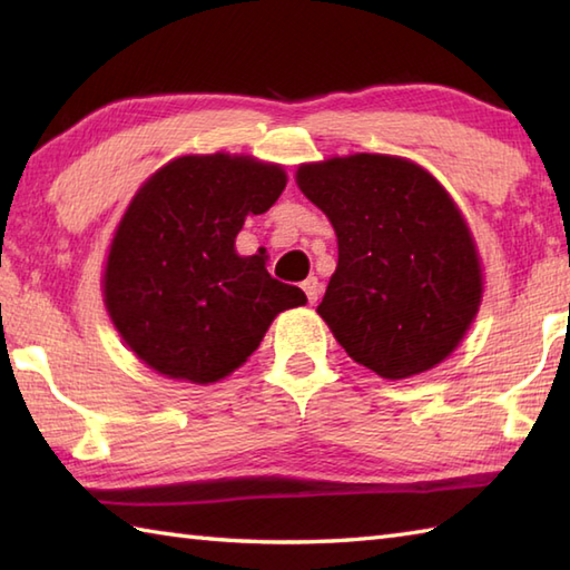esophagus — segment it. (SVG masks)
I'll list each match as a JSON object with an SVG mask.
<instances>
[{
  "mask_svg": "<svg viewBox=\"0 0 570 570\" xmlns=\"http://www.w3.org/2000/svg\"><path fill=\"white\" fill-rule=\"evenodd\" d=\"M304 292H306V296H308V304H316L318 301V296H321V284H318V278L316 276H308L304 284Z\"/></svg>",
  "mask_w": 570,
  "mask_h": 570,
  "instance_id": "obj_1",
  "label": "esophagus"
}]
</instances>
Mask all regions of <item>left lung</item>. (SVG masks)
Wrapping results in <instances>:
<instances>
[{"mask_svg":"<svg viewBox=\"0 0 570 570\" xmlns=\"http://www.w3.org/2000/svg\"><path fill=\"white\" fill-rule=\"evenodd\" d=\"M296 184L335 227L337 269L318 313L345 353L384 380L451 355L478 313L482 274L439 180L394 156L355 154L301 166Z\"/></svg>","mask_w":570,"mask_h":570,"instance_id":"left-lung-1","label":"left lung"}]
</instances>
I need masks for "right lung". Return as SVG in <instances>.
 Segmentation results:
<instances>
[{"label": "right lung", "mask_w": 570, "mask_h": 570, "mask_svg": "<svg viewBox=\"0 0 570 570\" xmlns=\"http://www.w3.org/2000/svg\"><path fill=\"white\" fill-rule=\"evenodd\" d=\"M278 166L247 156H180L131 200L105 269V306L125 343L156 372L208 384L237 370L276 313L304 306L264 257H239L247 215L282 196Z\"/></svg>", "instance_id": "right-lung-1"}]
</instances>
